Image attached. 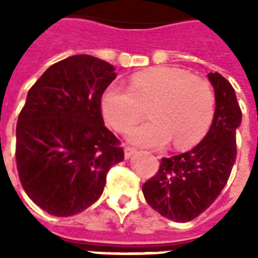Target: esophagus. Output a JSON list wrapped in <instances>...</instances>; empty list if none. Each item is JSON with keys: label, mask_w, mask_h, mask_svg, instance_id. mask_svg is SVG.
<instances>
[{"label": "esophagus", "mask_w": 258, "mask_h": 258, "mask_svg": "<svg viewBox=\"0 0 258 258\" xmlns=\"http://www.w3.org/2000/svg\"><path fill=\"white\" fill-rule=\"evenodd\" d=\"M135 152H137V151H135L134 148H130V146H125V148H124V157H125V159H130V157L134 155Z\"/></svg>", "instance_id": "1"}]
</instances>
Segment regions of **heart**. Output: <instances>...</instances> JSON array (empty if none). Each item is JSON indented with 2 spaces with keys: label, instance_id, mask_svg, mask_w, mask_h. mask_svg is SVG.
Returning <instances> with one entry per match:
<instances>
[{
  "label": "heart",
  "instance_id": "1",
  "mask_svg": "<svg viewBox=\"0 0 258 258\" xmlns=\"http://www.w3.org/2000/svg\"><path fill=\"white\" fill-rule=\"evenodd\" d=\"M110 127L127 133L146 114L151 121L130 133V141L146 148L188 149L205 137L214 114L210 83L179 68H157L133 76L130 87L112 84L101 98Z\"/></svg>",
  "mask_w": 258,
  "mask_h": 258
}]
</instances>
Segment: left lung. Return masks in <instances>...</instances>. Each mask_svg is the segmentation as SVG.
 Instances as JSON below:
<instances>
[{
	"label": "left lung",
	"instance_id": "obj_1",
	"mask_svg": "<svg viewBox=\"0 0 258 258\" xmlns=\"http://www.w3.org/2000/svg\"><path fill=\"white\" fill-rule=\"evenodd\" d=\"M214 88L213 123L194 149L163 157L160 167L142 185L148 205L177 222L200 216L227 185L236 160V128L242 121L235 90L220 73H209Z\"/></svg>",
	"mask_w": 258,
	"mask_h": 258
}]
</instances>
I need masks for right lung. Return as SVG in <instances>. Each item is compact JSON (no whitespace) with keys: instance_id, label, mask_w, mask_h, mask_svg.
<instances>
[{"instance_id":"add662e5","label":"right lung","mask_w":258,"mask_h":258,"mask_svg":"<svg viewBox=\"0 0 258 258\" xmlns=\"http://www.w3.org/2000/svg\"><path fill=\"white\" fill-rule=\"evenodd\" d=\"M114 79L110 63L74 55L48 68L29 90L16 125V164L27 196L51 216L88 209L107 171L124 160L101 113L102 94Z\"/></svg>"}]
</instances>
